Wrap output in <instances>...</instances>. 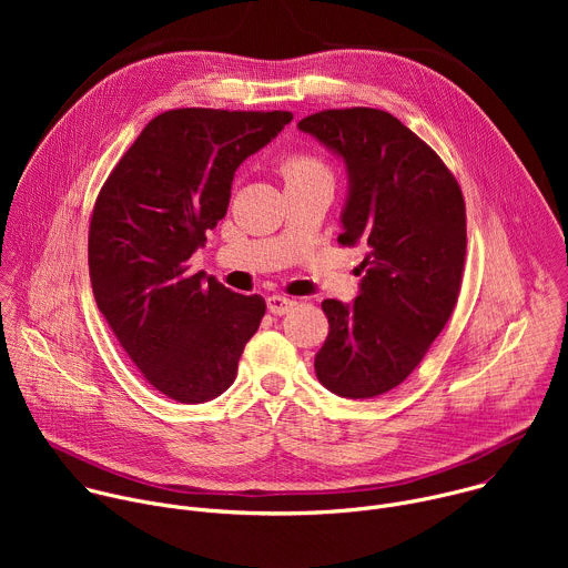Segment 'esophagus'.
Wrapping results in <instances>:
<instances>
[{
    "instance_id": "obj_1",
    "label": "esophagus",
    "mask_w": 568,
    "mask_h": 568,
    "mask_svg": "<svg viewBox=\"0 0 568 568\" xmlns=\"http://www.w3.org/2000/svg\"><path fill=\"white\" fill-rule=\"evenodd\" d=\"M296 305V301L294 298H290V296H283V294H272V296H267V307H270V312L272 314H287L292 307Z\"/></svg>"
}]
</instances>
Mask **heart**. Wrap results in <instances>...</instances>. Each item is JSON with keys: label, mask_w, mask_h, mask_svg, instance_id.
<instances>
[{"label": "heart", "mask_w": 568, "mask_h": 568, "mask_svg": "<svg viewBox=\"0 0 568 568\" xmlns=\"http://www.w3.org/2000/svg\"><path fill=\"white\" fill-rule=\"evenodd\" d=\"M283 178L285 182H294V180H301V178H310V175H318L323 173L321 164L310 156H290L283 161Z\"/></svg>", "instance_id": "b5f03b06"}]
</instances>
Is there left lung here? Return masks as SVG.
Wrapping results in <instances>:
<instances>
[{
    "label": "left lung",
    "mask_w": 568,
    "mask_h": 568,
    "mask_svg": "<svg viewBox=\"0 0 568 568\" xmlns=\"http://www.w3.org/2000/svg\"><path fill=\"white\" fill-rule=\"evenodd\" d=\"M344 161L342 245H359L353 303H321L331 333L314 357L339 397L382 395L412 375L458 298L467 231L463 193L440 156L393 114L326 110L298 121Z\"/></svg>",
    "instance_id": "8db88e82"
}]
</instances>
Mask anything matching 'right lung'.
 I'll use <instances>...</instances> for the list:
<instances>
[{
    "label": "right lung",
    "mask_w": 568,
    "mask_h": 568,
    "mask_svg": "<svg viewBox=\"0 0 568 568\" xmlns=\"http://www.w3.org/2000/svg\"><path fill=\"white\" fill-rule=\"evenodd\" d=\"M290 121V112H164L101 189L90 224L94 298L143 377L171 399L222 395L261 326L263 296L193 274L189 258L226 215L242 161Z\"/></svg>",
    "instance_id": "obj_1"
}]
</instances>
